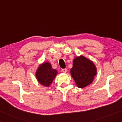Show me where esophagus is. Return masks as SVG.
<instances>
[{
  "label": "esophagus",
  "mask_w": 122,
  "mask_h": 122,
  "mask_svg": "<svg viewBox=\"0 0 122 122\" xmlns=\"http://www.w3.org/2000/svg\"><path fill=\"white\" fill-rule=\"evenodd\" d=\"M61 71H62V72H63V73H66L67 72V69H62V70H61Z\"/></svg>",
  "instance_id": "1"
}]
</instances>
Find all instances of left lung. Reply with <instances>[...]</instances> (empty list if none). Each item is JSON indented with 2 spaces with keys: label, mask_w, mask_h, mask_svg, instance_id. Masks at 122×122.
<instances>
[{
  "label": "left lung",
  "mask_w": 122,
  "mask_h": 122,
  "mask_svg": "<svg viewBox=\"0 0 122 122\" xmlns=\"http://www.w3.org/2000/svg\"><path fill=\"white\" fill-rule=\"evenodd\" d=\"M72 77L79 88H84L90 85L97 75V67L91 60L83 56L73 59L71 70Z\"/></svg>",
  "instance_id": "8db88e82"
}]
</instances>
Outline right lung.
I'll return each mask as SVG.
<instances>
[{
    "mask_svg": "<svg viewBox=\"0 0 122 122\" xmlns=\"http://www.w3.org/2000/svg\"><path fill=\"white\" fill-rule=\"evenodd\" d=\"M58 73L56 70L52 68L50 63H44L41 64L36 72V77L41 85L49 87Z\"/></svg>",
    "mask_w": 122,
    "mask_h": 122,
    "instance_id": "right-lung-1",
    "label": "right lung"
}]
</instances>
